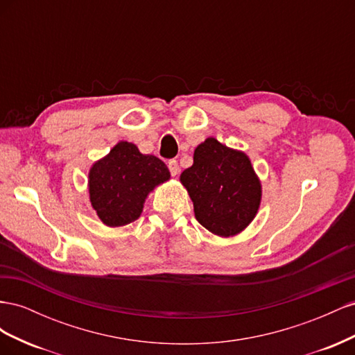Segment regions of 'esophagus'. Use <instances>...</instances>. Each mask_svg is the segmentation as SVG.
<instances>
[{
  "mask_svg": "<svg viewBox=\"0 0 355 355\" xmlns=\"http://www.w3.org/2000/svg\"><path fill=\"white\" fill-rule=\"evenodd\" d=\"M168 170H170L171 176H176L179 173V164H178L176 159H170L168 161Z\"/></svg>",
  "mask_w": 355,
  "mask_h": 355,
  "instance_id": "1",
  "label": "esophagus"
}]
</instances>
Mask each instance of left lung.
Wrapping results in <instances>:
<instances>
[{
	"label": "left lung",
	"mask_w": 355,
	"mask_h": 355,
	"mask_svg": "<svg viewBox=\"0 0 355 355\" xmlns=\"http://www.w3.org/2000/svg\"><path fill=\"white\" fill-rule=\"evenodd\" d=\"M180 182L197 220L219 237L241 232L259 210L262 187L249 157L214 137L196 148L194 164L182 171Z\"/></svg>",
	"instance_id": "left-lung-1"
}]
</instances>
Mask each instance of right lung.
<instances>
[{
    "label": "right lung",
    "instance_id": "right-lung-1",
    "mask_svg": "<svg viewBox=\"0 0 355 355\" xmlns=\"http://www.w3.org/2000/svg\"><path fill=\"white\" fill-rule=\"evenodd\" d=\"M168 179L159 158L142 154L135 144L118 142L90 168L92 207L106 227H123L141 216L149 192Z\"/></svg>",
    "mask_w": 355,
    "mask_h": 355
}]
</instances>
